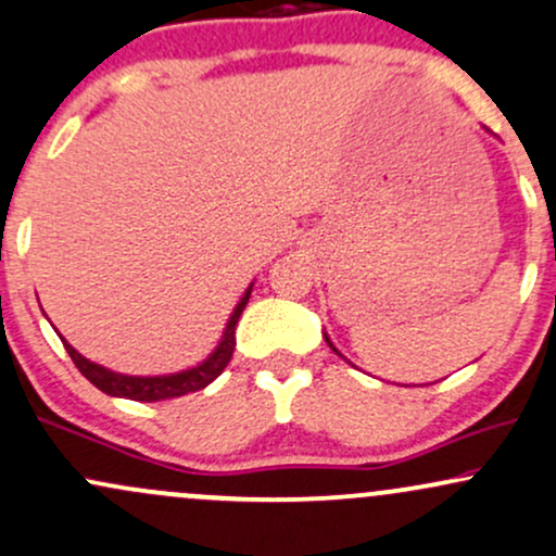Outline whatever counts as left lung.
<instances>
[{
  "label": "left lung",
  "mask_w": 556,
  "mask_h": 556,
  "mask_svg": "<svg viewBox=\"0 0 556 556\" xmlns=\"http://www.w3.org/2000/svg\"><path fill=\"white\" fill-rule=\"evenodd\" d=\"M327 342H329V337H327ZM329 348H331V350H334V344H331V342H329ZM334 353H337V350H334Z\"/></svg>",
  "instance_id": "obj_1"
}]
</instances>
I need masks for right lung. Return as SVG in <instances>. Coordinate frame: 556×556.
<instances>
[{"label": "right lung", "mask_w": 556, "mask_h": 556, "mask_svg": "<svg viewBox=\"0 0 556 556\" xmlns=\"http://www.w3.org/2000/svg\"><path fill=\"white\" fill-rule=\"evenodd\" d=\"M248 298H251V287L242 295V300L235 308V314L229 316V324L225 329V337H222L219 348L208 355V361H203L201 366L190 368V371L182 374H172V376H125V374H114L110 368L96 366V363L86 361L73 344H65L67 355L73 358L78 371L86 376L88 381L96 389H101L104 394H112V397H127V400H138V402H159V400H172V397H182V394L198 392V389L208 387L212 381L227 368V363L232 361L235 353V327H238V318L242 314V308L248 305Z\"/></svg>", "instance_id": "obj_1"}]
</instances>
